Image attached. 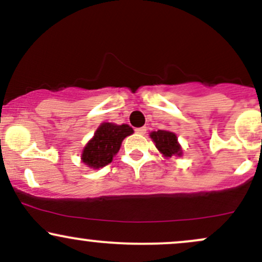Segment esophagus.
Returning <instances> with one entry per match:
<instances>
[{
	"mask_svg": "<svg viewBox=\"0 0 262 262\" xmlns=\"http://www.w3.org/2000/svg\"><path fill=\"white\" fill-rule=\"evenodd\" d=\"M145 132H146V128L145 127H141V128L135 129V133H138V134H140V135L145 134Z\"/></svg>",
	"mask_w": 262,
	"mask_h": 262,
	"instance_id": "1",
	"label": "esophagus"
}]
</instances>
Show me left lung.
I'll use <instances>...</instances> for the list:
<instances>
[{
	"mask_svg": "<svg viewBox=\"0 0 262 262\" xmlns=\"http://www.w3.org/2000/svg\"><path fill=\"white\" fill-rule=\"evenodd\" d=\"M151 139L154 140L156 148L159 149V151L161 152L162 155L166 156V158H171V156L175 155H181L182 150L180 144L177 143L176 135L171 132L166 130H158L152 132L150 134Z\"/></svg>",
	"mask_w": 262,
	"mask_h": 262,
	"instance_id": "8db88e82",
	"label": "left lung"
}]
</instances>
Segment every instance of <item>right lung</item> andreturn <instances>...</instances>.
I'll use <instances>...</instances> for the list:
<instances>
[{"mask_svg": "<svg viewBox=\"0 0 262 262\" xmlns=\"http://www.w3.org/2000/svg\"><path fill=\"white\" fill-rule=\"evenodd\" d=\"M132 133L133 129L128 124L117 125L103 123L83 149L81 156L82 162L93 169L106 166L118 152L123 139Z\"/></svg>", "mask_w": 262, "mask_h": 262, "instance_id": "obj_1", "label": "right lung"}]
</instances>
